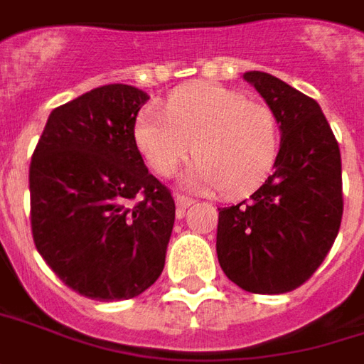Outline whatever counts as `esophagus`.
Listing matches in <instances>:
<instances>
[{"instance_id": "obj_1", "label": "esophagus", "mask_w": 364, "mask_h": 364, "mask_svg": "<svg viewBox=\"0 0 364 364\" xmlns=\"http://www.w3.org/2000/svg\"><path fill=\"white\" fill-rule=\"evenodd\" d=\"M176 210H178V215H182L184 212H186L188 208L192 206L194 204V200L192 198H188V196H182V194H176Z\"/></svg>"}]
</instances>
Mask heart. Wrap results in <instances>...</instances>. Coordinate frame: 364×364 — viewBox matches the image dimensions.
Listing matches in <instances>:
<instances>
[{
	"mask_svg": "<svg viewBox=\"0 0 364 364\" xmlns=\"http://www.w3.org/2000/svg\"><path fill=\"white\" fill-rule=\"evenodd\" d=\"M134 139L149 164L160 174H174L192 154L198 156L184 176L188 186L242 192L267 176L279 150L273 110L244 92L218 85L182 89L168 99L166 112L140 110Z\"/></svg>",
	"mask_w": 364,
	"mask_h": 364,
	"instance_id": "b5f03b06",
	"label": "heart"
}]
</instances>
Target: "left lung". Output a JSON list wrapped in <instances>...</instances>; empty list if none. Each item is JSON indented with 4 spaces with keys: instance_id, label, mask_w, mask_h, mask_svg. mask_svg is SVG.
Instances as JSON below:
<instances>
[{
    "instance_id": "1",
    "label": "left lung",
    "mask_w": 364,
    "mask_h": 364,
    "mask_svg": "<svg viewBox=\"0 0 364 364\" xmlns=\"http://www.w3.org/2000/svg\"><path fill=\"white\" fill-rule=\"evenodd\" d=\"M279 124L273 172L252 196L218 208L222 269L250 293L293 291L311 277L339 234L341 152L319 102L269 73H244Z\"/></svg>"
}]
</instances>
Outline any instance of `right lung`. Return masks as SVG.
I'll return each mask as SVG.
<instances>
[{
    "mask_svg": "<svg viewBox=\"0 0 364 364\" xmlns=\"http://www.w3.org/2000/svg\"><path fill=\"white\" fill-rule=\"evenodd\" d=\"M150 97L105 85L53 110L29 166L37 252L97 301L132 299L160 277L176 206L134 140Z\"/></svg>",
    "mask_w": 364,
    "mask_h": 364,
    "instance_id": "right-lung-1",
    "label": "right lung"
}]
</instances>
